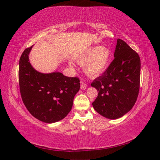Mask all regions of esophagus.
Returning <instances> with one entry per match:
<instances>
[{"instance_id":"1","label":"esophagus","mask_w":160,"mask_h":160,"mask_svg":"<svg viewBox=\"0 0 160 160\" xmlns=\"http://www.w3.org/2000/svg\"><path fill=\"white\" fill-rule=\"evenodd\" d=\"M87 88H88V85L84 82H81V89L82 90H85Z\"/></svg>"}]
</instances>
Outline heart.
Here are the masks:
<instances>
[{"label": "heart", "mask_w": 160, "mask_h": 160, "mask_svg": "<svg viewBox=\"0 0 160 160\" xmlns=\"http://www.w3.org/2000/svg\"><path fill=\"white\" fill-rule=\"evenodd\" d=\"M111 51L107 47L95 46L91 47L77 57L76 61L83 67L87 74L92 76L99 75L106 70L110 62ZM69 65L72 67L71 62Z\"/></svg>", "instance_id": "b5f03b06"}]
</instances>
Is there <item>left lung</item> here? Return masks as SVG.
<instances>
[{
  "label": "left lung",
  "instance_id": "obj_1",
  "mask_svg": "<svg viewBox=\"0 0 160 160\" xmlns=\"http://www.w3.org/2000/svg\"><path fill=\"white\" fill-rule=\"evenodd\" d=\"M141 62L138 53L122 39L117 40L114 59L91 86L98 95L92 103L103 117L116 119L132 109L138 96Z\"/></svg>",
  "mask_w": 160,
  "mask_h": 160
}]
</instances>
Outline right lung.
<instances>
[{
    "label": "right lung",
    "mask_w": 160,
    "mask_h": 160,
    "mask_svg": "<svg viewBox=\"0 0 160 160\" xmlns=\"http://www.w3.org/2000/svg\"><path fill=\"white\" fill-rule=\"evenodd\" d=\"M32 47L23 51L19 61L21 98L33 117L47 123H55L70 112L80 81L77 77H66L58 71L42 73L35 70L28 58Z\"/></svg>",
    "instance_id": "right-lung-1"
}]
</instances>
